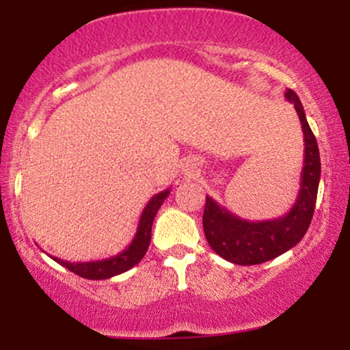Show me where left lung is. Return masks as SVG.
I'll return each mask as SVG.
<instances>
[{"instance_id": "obj_1", "label": "left lung", "mask_w": 350, "mask_h": 350, "mask_svg": "<svg viewBox=\"0 0 350 350\" xmlns=\"http://www.w3.org/2000/svg\"><path fill=\"white\" fill-rule=\"evenodd\" d=\"M284 97L295 105L304 133V163L299 192L290 212L278 219L252 222L232 214L207 196L202 217L204 234L217 255L235 265L265 263L288 252L301 242L314 214L321 179L319 148L298 95L288 88Z\"/></svg>"}]
</instances>
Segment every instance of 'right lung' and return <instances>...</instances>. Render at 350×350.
<instances>
[{"mask_svg": "<svg viewBox=\"0 0 350 350\" xmlns=\"http://www.w3.org/2000/svg\"><path fill=\"white\" fill-rule=\"evenodd\" d=\"M170 189H164V191L158 192L156 196H152L150 202L146 204V207L143 208V214L139 217L138 228H136V234L131 240V243L124 248L123 252L116 253V255L110 256V258L103 260H95V262H66V260H60L57 256H51L54 262H57L62 267H66L67 270H70L75 275L82 276L87 280H107L111 276L122 275V273L128 271L130 268H133L135 265L139 263V260L143 258L144 253H146L148 247L151 242V227L152 220H154L156 214H158L159 207L163 206L164 199L170 196Z\"/></svg>", "mask_w": 350, "mask_h": 350, "instance_id": "1", "label": "right lung"}]
</instances>
